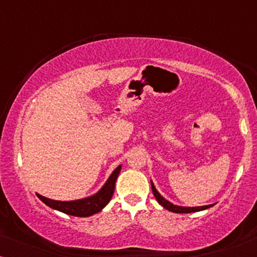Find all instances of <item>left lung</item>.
<instances>
[{
  "mask_svg": "<svg viewBox=\"0 0 257 257\" xmlns=\"http://www.w3.org/2000/svg\"><path fill=\"white\" fill-rule=\"evenodd\" d=\"M151 187H152V192H153V195L156 196L157 201L160 203L161 206L164 207V208H166L170 210V212H173V213H194V212H200V210H203V209H207L209 208V207H212L213 205H208V206H202V207H181V206H175L173 203H171L170 201H167L166 199H164L163 196L159 194V192L157 191L156 187H154L153 182L151 181Z\"/></svg>",
  "mask_w": 257,
  "mask_h": 257,
  "instance_id": "left-lung-1",
  "label": "left lung"
}]
</instances>
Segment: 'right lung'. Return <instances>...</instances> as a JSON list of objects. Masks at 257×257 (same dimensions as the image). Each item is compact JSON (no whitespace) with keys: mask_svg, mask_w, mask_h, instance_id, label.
Returning a JSON list of instances; mask_svg holds the SVG:
<instances>
[{"mask_svg":"<svg viewBox=\"0 0 257 257\" xmlns=\"http://www.w3.org/2000/svg\"><path fill=\"white\" fill-rule=\"evenodd\" d=\"M120 168L121 166L115 168L112 172L110 178L107 179V181L105 182V185L100 188V191L92 196H89V198L75 200V201H56V200L48 199L40 194H37V196L50 208L59 210L62 213L79 217L91 216L100 212L111 200L114 192L115 180H117Z\"/></svg>","mask_w":257,"mask_h":257,"instance_id":"1","label":"right lung"}]
</instances>
